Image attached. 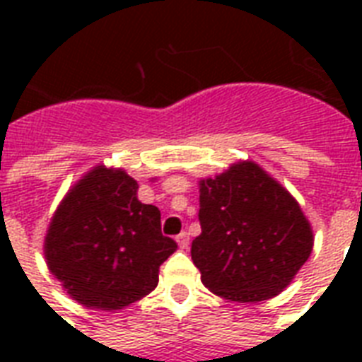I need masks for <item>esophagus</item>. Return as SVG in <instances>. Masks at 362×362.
Segmentation results:
<instances>
[{
  "label": "esophagus",
  "mask_w": 362,
  "mask_h": 362,
  "mask_svg": "<svg viewBox=\"0 0 362 362\" xmlns=\"http://www.w3.org/2000/svg\"><path fill=\"white\" fill-rule=\"evenodd\" d=\"M176 242H178V247H180V250H187V246H189V237H187V233H180V235L176 237Z\"/></svg>",
  "instance_id": "esophagus-1"
}]
</instances>
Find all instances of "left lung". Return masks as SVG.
Returning <instances> with one entry per match:
<instances>
[{
	"label": "left lung",
	"mask_w": 362,
	"mask_h": 362,
	"mask_svg": "<svg viewBox=\"0 0 362 362\" xmlns=\"http://www.w3.org/2000/svg\"><path fill=\"white\" fill-rule=\"evenodd\" d=\"M201 235L192 244L201 281L233 303L280 295L314 247L300 204L255 161L199 180Z\"/></svg>",
	"instance_id": "8db88e82"
}]
</instances>
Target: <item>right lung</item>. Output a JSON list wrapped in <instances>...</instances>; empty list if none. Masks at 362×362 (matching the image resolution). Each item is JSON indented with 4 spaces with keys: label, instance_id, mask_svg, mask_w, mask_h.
<instances>
[{
    "label": "right lung",
    "instance_id": "add662e5",
    "mask_svg": "<svg viewBox=\"0 0 362 362\" xmlns=\"http://www.w3.org/2000/svg\"><path fill=\"white\" fill-rule=\"evenodd\" d=\"M124 169L95 165L65 193L48 223V270L86 308L122 310L153 291L159 267L176 252L161 235V212L136 199Z\"/></svg>",
    "mask_w": 362,
    "mask_h": 362
}]
</instances>
